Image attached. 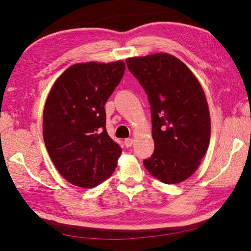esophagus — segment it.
<instances>
[{"label": "esophagus", "mask_w": 251, "mask_h": 251, "mask_svg": "<svg viewBox=\"0 0 251 251\" xmlns=\"http://www.w3.org/2000/svg\"><path fill=\"white\" fill-rule=\"evenodd\" d=\"M133 144H134V139H133V138H126L125 141H124V145H125L127 148L133 146Z\"/></svg>", "instance_id": "34e87169"}]
</instances>
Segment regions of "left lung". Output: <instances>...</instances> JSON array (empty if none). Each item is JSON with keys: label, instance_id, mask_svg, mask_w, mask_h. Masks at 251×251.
I'll return each instance as SVG.
<instances>
[{"label": "left lung", "instance_id": "8db88e82", "mask_svg": "<svg viewBox=\"0 0 251 251\" xmlns=\"http://www.w3.org/2000/svg\"><path fill=\"white\" fill-rule=\"evenodd\" d=\"M151 105L155 150L144 166L165 184L190 177L210 141L205 93L188 67L167 53L126 59Z\"/></svg>", "mask_w": 251, "mask_h": 251}]
</instances>
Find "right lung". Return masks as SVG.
I'll list each match as a JSON object with an SVG mask.
<instances>
[{
    "label": "right lung",
    "instance_id": "1",
    "mask_svg": "<svg viewBox=\"0 0 251 251\" xmlns=\"http://www.w3.org/2000/svg\"><path fill=\"white\" fill-rule=\"evenodd\" d=\"M124 62L80 63L54 83L43 112V137L61 175L84 188L115 171L122 148L106 130L104 105L124 75Z\"/></svg>",
    "mask_w": 251,
    "mask_h": 251
}]
</instances>
